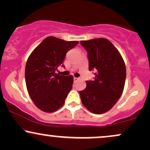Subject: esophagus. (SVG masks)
<instances>
[{"instance_id": "esophagus-1", "label": "esophagus", "mask_w": 150, "mask_h": 150, "mask_svg": "<svg viewBox=\"0 0 150 150\" xmlns=\"http://www.w3.org/2000/svg\"><path fill=\"white\" fill-rule=\"evenodd\" d=\"M73 80H74V82H77V81L79 80V78H78V77H74Z\"/></svg>"}]
</instances>
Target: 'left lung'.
I'll return each mask as SVG.
<instances>
[{
    "label": "left lung",
    "instance_id": "left-lung-1",
    "mask_svg": "<svg viewBox=\"0 0 150 150\" xmlns=\"http://www.w3.org/2000/svg\"><path fill=\"white\" fill-rule=\"evenodd\" d=\"M87 51L89 70L95 72L94 80L80 91L82 104L89 111L101 114L116 104L124 89L126 69L119 51L104 38L81 41Z\"/></svg>",
    "mask_w": 150,
    "mask_h": 150
}]
</instances>
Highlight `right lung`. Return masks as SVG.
<instances>
[{"instance_id": "obj_1", "label": "right lung", "mask_w": 150, "mask_h": 150, "mask_svg": "<svg viewBox=\"0 0 150 150\" xmlns=\"http://www.w3.org/2000/svg\"><path fill=\"white\" fill-rule=\"evenodd\" d=\"M49 37L31 53L25 67L27 91L34 104L48 113L54 112L65 103L73 84V77L56 73L67 52L78 44Z\"/></svg>"}]
</instances>
